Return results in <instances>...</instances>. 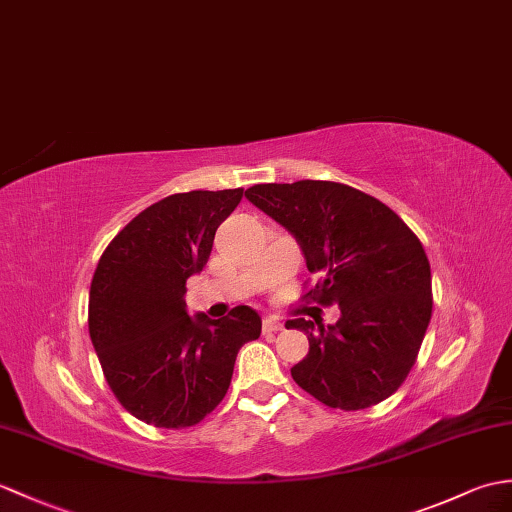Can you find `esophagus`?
<instances>
[{
  "label": "esophagus",
  "mask_w": 512,
  "mask_h": 512,
  "mask_svg": "<svg viewBox=\"0 0 512 512\" xmlns=\"http://www.w3.org/2000/svg\"><path fill=\"white\" fill-rule=\"evenodd\" d=\"M277 331H283V323L279 318L266 316L264 318V334H277Z\"/></svg>",
  "instance_id": "esophagus-1"
}]
</instances>
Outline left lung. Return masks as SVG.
<instances>
[{"label": "left lung", "mask_w": 512, "mask_h": 512, "mask_svg": "<svg viewBox=\"0 0 512 512\" xmlns=\"http://www.w3.org/2000/svg\"><path fill=\"white\" fill-rule=\"evenodd\" d=\"M246 198L288 229L320 281L303 299L338 305L336 325L294 318L310 351L292 366L329 408L364 410L388 399L417 362L432 318V272L419 237L395 211L331 181L268 183Z\"/></svg>", "instance_id": "obj_1"}]
</instances>
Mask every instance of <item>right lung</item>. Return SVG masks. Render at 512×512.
Instances as JSON below:
<instances>
[{
    "mask_svg": "<svg viewBox=\"0 0 512 512\" xmlns=\"http://www.w3.org/2000/svg\"><path fill=\"white\" fill-rule=\"evenodd\" d=\"M244 189L172 194L106 246L89 290V336L122 406L154 427H192L216 410L237 351L261 334L248 305L211 320L187 314L185 283L205 268Z\"/></svg>",
    "mask_w": 512,
    "mask_h": 512,
    "instance_id": "obj_1",
    "label": "right lung"
}]
</instances>
